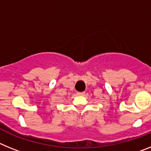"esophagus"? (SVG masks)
Instances as JSON below:
<instances>
[{"label": "esophagus", "instance_id": "obj_1", "mask_svg": "<svg viewBox=\"0 0 151 151\" xmlns=\"http://www.w3.org/2000/svg\"><path fill=\"white\" fill-rule=\"evenodd\" d=\"M85 94V92H77V95L83 96Z\"/></svg>", "mask_w": 151, "mask_h": 151}]
</instances>
